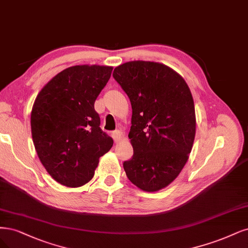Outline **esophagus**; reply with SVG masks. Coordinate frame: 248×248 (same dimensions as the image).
<instances>
[{"label":"esophagus","instance_id":"obj_1","mask_svg":"<svg viewBox=\"0 0 248 248\" xmlns=\"http://www.w3.org/2000/svg\"><path fill=\"white\" fill-rule=\"evenodd\" d=\"M112 135H113V139H114L115 142H119L122 139V133H121V131H119V130L114 131Z\"/></svg>","mask_w":248,"mask_h":248}]
</instances>
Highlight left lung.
I'll list each match as a JSON object with an SVG mask.
<instances>
[{
	"instance_id": "obj_1",
	"label": "left lung",
	"mask_w": 248,
	"mask_h": 248,
	"mask_svg": "<svg viewBox=\"0 0 248 248\" xmlns=\"http://www.w3.org/2000/svg\"><path fill=\"white\" fill-rule=\"evenodd\" d=\"M113 77L131 102L128 138L133 156L123 167L144 192L171 184L186 165L196 134L195 107L183 77L163 63L134 61L117 66Z\"/></svg>"
}]
</instances>
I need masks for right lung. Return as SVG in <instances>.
<instances>
[{
    "mask_svg": "<svg viewBox=\"0 0 248 248\" xmlns=\"http://www.w3.org/2000/svg\"><path fill=\"white\" fill-rule=\"evenodd\" d=\"M113 67L75 65L58 73L33 102L31 127L38 157L57 183L69 187L87 184L99 158L113 147L100 129L94 102Z\"/></svg>",
    "mask_w": 248,
    "mask_h": 248,
    "instance_id": "add662e5",
    "label": "right lung"
}]
</instances>
